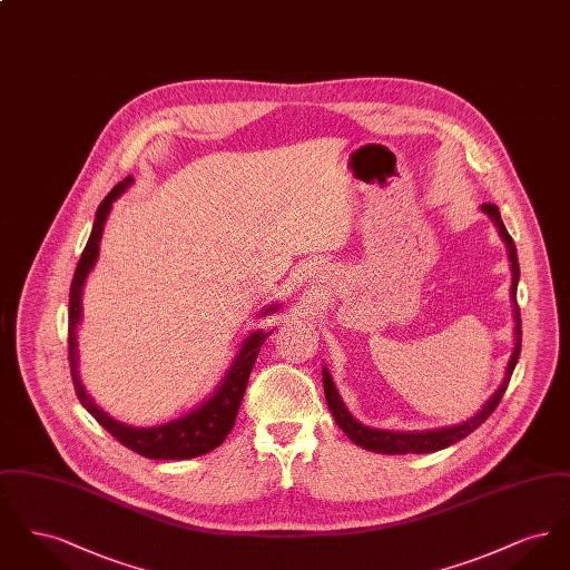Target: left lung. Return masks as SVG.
<instances>
[{
    "label": "left lung",
    "instance_id": "8db88e82",
    "mask_svg": "<svg viewBox=\"0 0 570 570\" xmlns=\"http://www.w3.org/2000/svg\"><path fill=\"white\" fill-rule=\"evenodd\" d=\"M483 212L488 214L493 224L498 226L504 244L509 247V258H511V267H513V286H511V293H513V303H515V318H517V342L515 351L513 356L509 361V367H507V379L500 384V389L489 397L488 404L483 406V410L472 416L470 421L455 425V428H444V430H434V432H416V434H402V432H384V430H372V428H365L361 423H356L353 416L348 414V410L342 404L335 386H333V380L328 376V372L323 370V382H325V397L326 406L331 410L335 423L342 428V432L348 435L353 442H356L358 446L363 449H370V451H376V453H386V455H406V453H434L440 449H446L455 442H460L461 438H465L468 434H472L479 425H483L491 416V412L498 407L507 386H509V380L513 376V370H515L517 358L521 353V314H519V305H517V282H519V261H517L515 242L511 239L507 226L502 224V217L500 212L493 203H485L483 205Z\"/></svg>",
    "mask_w": 570,
    "mask_h": 570
}]
</instances>
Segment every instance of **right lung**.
I'll use <instances>...</instances> for the list:
<instances>
[{"mask_svg":"<svg viewBox=\"0 0 570 570\" xmlns=\"http://www.w3.org/2000/svg\"><path fill=\"white\" fill-rule=\"evenodd\" d=\"M130 184H132V177H126L100 203V207L96 212L89 242L82 249L81 261H79L77 272L72 277L70 305H68L70 374H72V384H75L77 397L81 400L82 406L91 412V416L117 442H121L130 451H135L142 458H149V460H191V458H198V455H205V453L214 451L226 440V435L230 434V430L235 425V419H237V412L242 406V400H244L245 386H247V380L252 374L254 361L261 353V346L265 344V340L272 335L273 331H269V333L256 331V333L247 335L242 351L237 354L235 363L230 365V370L226 372L222 384L217 386L214 397H209L203 406L196 407L190 414H186L177 421H170L166 425L145 428V430L130 428V425H124L119 421H112L107 412H102L89 400V395L85 393L81 380H79V372H77V325L81 321L82 284H85L87 273L91 272V267L96 265L100 239H102V228H105L110 207H112L115 198L126 190ZM267 312H273V307H269Z\"/></svg>","mask_w":570,"mask_h":570,"instance_id":"obj_1","label":"right lung"}]
</instances>
